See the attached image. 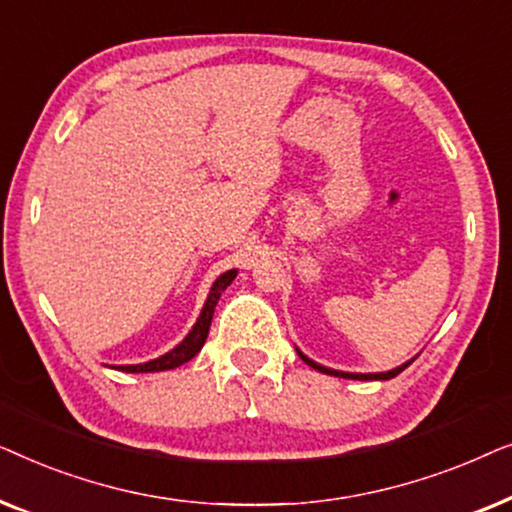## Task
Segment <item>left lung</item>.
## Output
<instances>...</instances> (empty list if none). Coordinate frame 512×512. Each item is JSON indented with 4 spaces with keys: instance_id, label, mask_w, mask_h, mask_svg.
Listing matches in <instances>:
<instances>
[{
    "instance_id": "8db88e82",
    "label": "left lung",
    "mask_w": 512,
    "mask_h": 512,
    "mask_svg": "<svg viewBox=\"0 0 512 512\" xmlns=\"http://www.w3.org/2000/svg\"><path fill=\"white\" fill-rule=\"evenodd\" d=\"M298 356L307 363V366H312L314 370H319V373L335 375V377H347V380H391V377H396L398 373H403V370L412 363V361H408V363H403V366H398L394 370H387V373H368L366 375V373H342V370H331V368H326V366H319V363H314L312 359H307V356L300 352V349H298Z\"/></svg>"
}]
</instances>
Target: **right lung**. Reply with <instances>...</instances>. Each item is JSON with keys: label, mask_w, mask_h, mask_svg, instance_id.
<instances>
[{"label": "right lung", "mask_w": 512, "mask_h": 512, "mask_svg": "<svg viewBox=\"0 0 512 512\" xmlns=\"http://www.w3.org/2000/svg\"><path fill=\"white\" fill-rule=\"evenodd\" d=\"M237 275V270H228L223 272V275L216 279L212 291H209V296L205 300V307H202L198 321H195V326L191 328V333L186 335L184 340L179 342L177 347L170 349V352L158 356V359L153 361H146V363H137V366H116L118 370H123V373H158V370H172V368H179L181 363L191 361L195 354L200 352L202 345H205L207 340V333H209V326H212V317H214V307L219 303L221 293L228 289L230 282H233Z\"/></svg>", "instance_id": "obj_1"}]
</instances>
